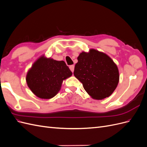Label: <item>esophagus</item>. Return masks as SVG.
Instances as JSON below:
<instances>
[{"instance_id":"34e87169","label":"esophagus","mask_w":147,"mask_h":147,"mask_svg":"<svg viewBox=\"0 0 147 147\" xmlns=\"http://www.w3.org/2000/svg\"><path fill=\"white\" fill-rule=\"evenodd\" d=\"M69 68H70V70L72 71V72H74V68H75V65H71L69 66Z\"/></svg>"}]
</instances>
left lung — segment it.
I'll use <instances>...</instances> for the list:
<instances>
[{
	"instance_id": "8db88e82",
	"label": "left lung",
	"mask_w": 147,
	"mask_h": 147,
	"mask_svg": "<svg viewBox=\"0 0 147 147\" xmlns=\"http://www.w3.org/2000/svg\"><path fill=\"white\" fill-rule=\"evenodd\" d=\"M75 64L74 76L80 82L88 94L95 99L109 97L119 82L117 65L109 56L91 49L82 52Z\"/></svg>"
}]
</instances>
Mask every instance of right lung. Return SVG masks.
<instances>
[{"label": "right lung", "instance_id": "right-lung-1", "mask_svg": "<svg viewBox=\"0 0 147 147\" xmlns=\"http://www.w3.org/2000/svg\"><path fill=\"white\" fill-rule=\"evenodd\" d=\"M72 75L63 61L44 56L33 64L26 76V82L34 94L41 99H51L60 90L63 80Z\"/></svg>", "mask_w": 147, "mask_h": 147}]
</instances>
